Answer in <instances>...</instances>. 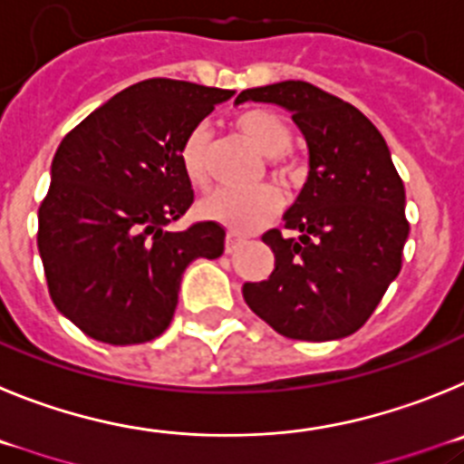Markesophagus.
<instances>
[{"label": "esophagus", "mask_w": 464, "mask_h": 464, "mask_svg": "<svg viewBox=\"0 0 464 464\" xmlns=\"http://www.w3.org/2000/svg\"><path fill=\"white\" fill-rule=\"evenodd\" d=\"M242 245H245V240H242V237H237V236H233V233H228V236H227V245H224V249H227V254H236L237 249L242 247Z\"/></svg>", "instance_id": "1"}]
</instances>
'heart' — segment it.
<instances>
[{
	"label": "heart",
	"instance_id": "obj_1",
	"mask_svg": "<svg viewBox=\"0 0 464 464\" xmlns=\"http://www.w3.org/2000/svg\"><path fill=\"white\" fill-rule=\"evenodd\" d=\"M236 129L258 152L270 157L275 173L282 178L294 175V169L282 157V152H286L291 145V129L279 115L261 108L245 111L236 118ZM208 145H210V129L206 124L191 129L182 140L180 164L196 187H206L210 180ZM279 210H282V196L273 187H258L252 191H217L201 203L203 217L237 233L258 231L273 222Z\"/></svg>",
	"mask_w": 464,
	"mask_h": 464
}]
</instances>
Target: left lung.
I'll return each instance as SVG.
<instances>
[{"label": "left lung", "instance_id": "1", "mask_svg": "<svg viewBox=\"0 0 464 464\" xmlns=\"http://www.w3.org/2000/svg\"><path fill=\"white\" fill-rule=\"evenodd\" d=\"M291 112L310 154L307 180L284 227L263 236L275 252L268 279L242 286L245 303L279 335L333 342L370 319L402 268L409 236L404 185L391 150L352 103L303 81L252 87L236 103Z\"/></svg>", "mask_w": 464, "mask_h": 464}]
</instances>
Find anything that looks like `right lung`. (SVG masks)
<instances>
[{"instance_id":"add662e5","label":"right lung","mask_w":464,"mask_h":464,"mask_svg":"<svg viewBox=\"0 0 464 464\" xmlns=\"http://www.w3.org/2000/svg\"><path fill=\"white\" fill-rule=\"evenodd\" d=\"M236 92L150 78L108 99L60 143L39 208V254L57 310L85 335L140 344L169 328L187 266L224 252V228L166 231L194 203L187 133Z\"/></svg>"}]
</instances>
